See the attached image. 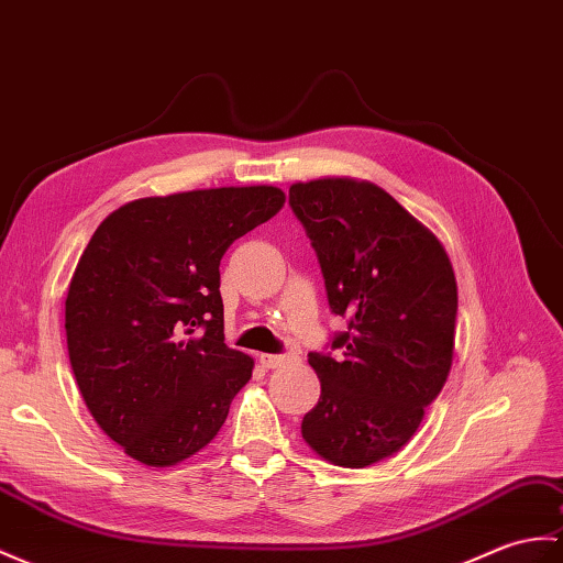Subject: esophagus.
Masks as SVG:
<instances>
[{"instance_id": "1", "label": "esophagus", "mask_w": 563, "mask_h": 563, "mask_svg": "<svg viewBox=\"0 0 563 563\" xmlns=\"http://www.w3.org/2000/svg\"><path fill=\"white\" fill-rule=\"evenodd\" d=\"M258 360H261V364H264L266 369H276V367H283L285 362L295 360V357L287 355V352H283V355H271V352H264V355H261Z\"/></svg>"}]
</instances>
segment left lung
I'll return each instance as SVG.
<instances>
[{
	"label": "left lung",
	"instance_id": "1",
	"mask_svg": "<svg viewBox=\"0 0 563 563\" xmlns=\"http://www.w3.org/2000/svg\"><path fill=\"white\" fill-rule=\"evenodd\" d=\"M317 252L325 297L345 331L309 352L321 398L302 437L321 459L367 467L394 455L437 400L453 360L459 287L439 240L369 181L290 187Z\"/></svg>",
	"mask_w": 563,
	"mask_h": 563
}]
</instances>
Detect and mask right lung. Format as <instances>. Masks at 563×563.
Segmentation results:
<instances>
[{"instance_id": "add662e5", "label": "right lung", "mask_w": 563, "mask_h": 563, "mask_svg": "<svg viewBox=\"0 0 563 563\" xmlns=\"http://www.w3.org/2000/svg\"><path fill=\"white\" fill-rule=\"evenodd\" d=\"M276 187H222L132 201L104 218L67 295L78 390L134 461L189 459L225 422L254 360L222 333L220 258L276 216Z\"/></svg>"}]
</instances>
